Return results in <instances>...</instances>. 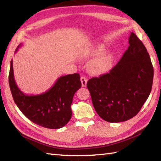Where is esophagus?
<instances>
[{"label":"esophagus","instance_id":"obj_1","mask_svg":"<svg viewBox=\"0 0 161 161\" xmlns=\"http://www.w3.org/2000/svg\"><path fill=\"white\" fill-rule=\"evenodd\" d=\"M87 78L85 77H81V86L82 87H86V84H87Z\"/></svg>","mask_w":161,"mask_h":161}]
</instances>
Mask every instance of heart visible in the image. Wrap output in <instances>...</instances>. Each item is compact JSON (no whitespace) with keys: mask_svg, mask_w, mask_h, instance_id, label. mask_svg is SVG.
Wrapping results in <instances>:
<instances>
[{"mask_svg":"<svg viewBox=\"0 0 161 161\" xmlns=\"http://www.w3.org/2000/svg\"><path fill=\"white\" fill-rule=\"evenodd\" d=\"M104 50L103 46H98L96 49H95L93 54V55H97V54H100L102 53V51ZM108 57L106 55H102L99 57L95 59L93 64H91V68L92 70L95 72H97V73H102V72H104L108 67Z\"/></svg>","mask_w":161,"mask_h":161,"instance_id":"heart-1","label":"heart"}]
</instances>
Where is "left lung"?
I'll use <instances>...</instances> for the list:
<instances>
[{
	"label": "left lung",
	"instance_id": "8db88e82",
	"mask_svg": "<svg viewBox=\"0 0 161 161\" xmlns=\"http://www.w3.org/2000/svg\"><path fill=\"white\" fill-rule=\"evenodd\" d=\"M129 46L108 73L88 81L92 102L109 122L126 121L141 110L151 93L153 68L144 44L133 32Z\"/></svg>",
	"mask_w": 161,
	"mask_h": 161
}]
</instances>
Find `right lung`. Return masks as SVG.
Wrapping results in <instances>:
<instances>
[{
  "mask_svg": "<svg viewBox=\"0 0 161 161\" xmlns=\"http://www.w3.org/2000/svg\"><path fill=\"white\" fill-rule=\"evenodd\" d=\"M23 46L20 43L15 50ZM9 84L14 100L23 115L43 127L59 129L69 122L72 116L71 104L74 95L81 86L80 75L61 76L49 90L39 95H26L17 86L10 62Z\"/></svg>",
  "mask_w": 161,
  "mask_h": 161,
  "instance_id": "add662e5",
  "label": "right lung"
}]
</instances>
